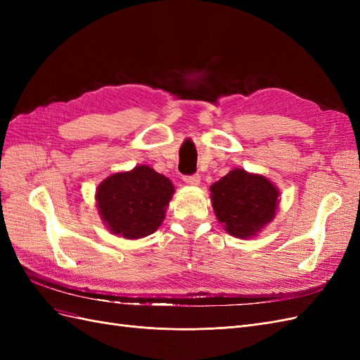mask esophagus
Instances as JSON below:
<instances>
[{
	"label": "esophagus",
	"mask_w": 360,
	"mask_h": 360,
	"mask_svg": "<svg viewBox=\"0 0 360 360\" xmlns=\"http://www.w3.org/2000/svg\"><path fill=\"white\" fill-rule=\"evenodd\" d=\"M183 180L186 184H191V186H198V184L201 183V177L198 176V174H193V176H186Z\"/></svg>",
	"instance_id": "esophagus-1"
}]
</instances>
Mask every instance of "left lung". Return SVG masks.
I'll use <instances>...</instances> for the list:
<instances>
[{"instance_id": "1", "label": "left lung", "mask_w": 360, "mask_h": 360, "mask_svg": "<svg viewBox=\"0 0 360 360\" xmlns=\"http://www.w3.org/2000/svg\"><path fill=\"white\" fill-rule=\"evenodd\" d=\"M210 200L217 221L228 234L250 238L275 219L279 189L261 174L234 168L212 184Z\"/></svg>"}]
</instances>
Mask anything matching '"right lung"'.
Masks as SVG:
<instances>
[{"label":"right lung","mask_w":360,"mask_h":360,"mask_svg":"<svg viewBox=\"0 0 360 360\" xmlns=\"http://www.w3.org/2000/svg\"><path fill=\"white\" fill-rule=\"evenodd\" d=\"M174 184L148 165L114 172L96 189V207L111 234L138 240L153 234L165 219Z\"/></svg>","instance_id":"1"}]
</instances>
